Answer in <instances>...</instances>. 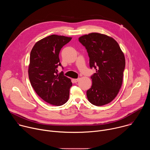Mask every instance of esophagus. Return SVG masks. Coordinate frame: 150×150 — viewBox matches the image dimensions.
Listing matches in <instances>:
<instances>
[{"label": "esophagus", "mask_w": 150, "mask_h": 150, "mask_svg": "<svg viewBox=\"0 0 150 150\" xmlns=\"http://www.w3.org/2000/svg\"><path fill=\"white\" fill-rule=\"evenodd\" d=\"M72 80H73L74 82L76 83V82H78V81H79V78H77V79H73Z\"/></svg>", "instance_id": "1"}]
</instances>
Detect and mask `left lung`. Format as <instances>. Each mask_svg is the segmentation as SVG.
Here are the masks:
<instances>
[{"instance_id":"obj_1","label":"left lung","mask_w":150,"mask_h":150,"mask_svg":"<svg viewBox=\"0 0 150 150\" xmlns=\"http://www.w3.org/2000/svg\"><path fill=\"white\" fill-rule=\"evenodd\" d=\"M90 57V67L96 73L91 77L92 86L87 91L88 101L97 106L113 101L122 87L125 58L117 42L107 35L92 33L79 37Z\"/></svg>"}]
</instances>
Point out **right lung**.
Instances as JSON below:
<instances>
[{
	"label": "right lung",
	"mask_w": 150,
	"mask_h": 150,
	"mask_svg": "<svg viewBox=\"0 0 150 150\" xmlns=\"http://www.w3.org/2000/svg\"><path fill=\"white\" fill-rule=\"evenodd\" d=\"M72 39L53 34L38 41L30 53L28 76L37 94L46 102L59 106L66 103L72 83L70 78L58 74L59 57L62 47Z\"/></svg>",
	"instance_id": "1"
}]
</instances>
